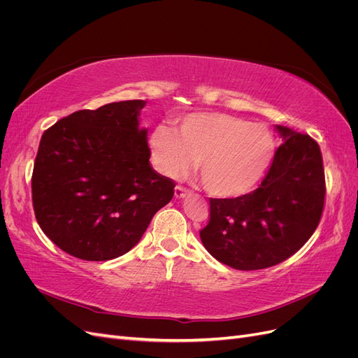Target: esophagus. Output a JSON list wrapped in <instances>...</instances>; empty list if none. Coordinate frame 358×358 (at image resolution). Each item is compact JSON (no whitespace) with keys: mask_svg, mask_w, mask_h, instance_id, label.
Segmentation results:
<instances>
[{"mask_svg":"<svg viewBox=\"0 0 358 358\" xmlns=\"http://www.w3.org/2000/svg\"><path fill=\"white\" fill-rule=\"evenodd\" d=\"M188 194H189V191H188L187 188L180 187V185H178V187L175 188V197H176V199H183L185 196H188Z\"/></svg>","mask_w":358,"mask_h":358,"instance_id":"34e87169","label":"esophagus"}]
</instances>
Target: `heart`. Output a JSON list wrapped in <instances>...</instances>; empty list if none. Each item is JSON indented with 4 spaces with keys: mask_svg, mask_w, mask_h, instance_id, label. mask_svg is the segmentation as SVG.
<instances>
[{
    "mask_svg": "<svg viewBox=\"0 0 358 358\" xmlns=\"http://www.w3.org/2000/svg\"><path fill=\"white\" fill-rule=\"evenodd\" d=\"M150 150L162 175L176 178L194 159L203 187L221 199L239 197L262 179L275 152V140L264 125L248 124L225 113H192L176 133L159 127L150 136Z\"/></svg>",
    "mask_w": 358,
    "mask_h": 358,
    "instance_id": "obj_1",
    "label": "heart"
}]
</instances>
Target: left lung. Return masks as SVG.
Returning <instances> with one entry per match:
<instances>
[{"mask_svg": "<svg viewBox=\"0 0 358 358\" xmlns=\"http://www.w3.org/2000/svg\"><path fill=\"white\" fill-rule=\"evenodd\" d=\"M284 138L255 191L210 199V220L200 239L218 262L237 270L282 263L305 245L320 224L326 179L318 143L276 125Z\"/></svg>", "mask_w": 358, "mask_h": 358, "instance_id": "8db88e82", "label": "left lung"}]
</instances>
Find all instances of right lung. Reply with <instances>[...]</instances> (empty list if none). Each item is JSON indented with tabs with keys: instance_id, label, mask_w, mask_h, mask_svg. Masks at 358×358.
I'll return each instance as SVG.
<instances>
[{
	"instance_id": "add662e5",
	"label": "right lung",
	"mask_w": 358,
	"mask_h": 358,
	"mask_svg": "<svg viewBox=\"0 0 358 358\" xmlns=\"http://www.w3.org/2000/svg\"><path fill=\"white\" fill-rule=\"evenodd\" d=\"M143 100L110 103L62 117L41 136L31 188L49 239L76 258L127 254L175 194V182L149 164Z\"/></svg>"
}]
</instances>
